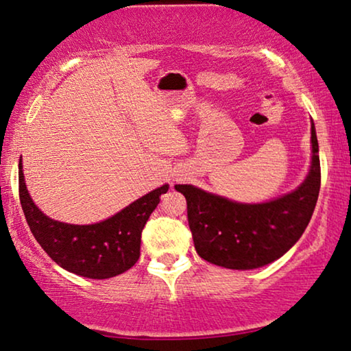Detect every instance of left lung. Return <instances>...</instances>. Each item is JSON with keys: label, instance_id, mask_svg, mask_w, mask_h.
Wrapping results in <instances>:
<instances>
[{"label": "left lung", "instance_id": "obj_1", "mask_svg": "<svg viewBox=\"0 0 351 351\" xmlns=\"http://www.w3.org/2000/svg\"><path fill=\"white\" fill-rule=\"evenodd\" d=\"M309 174L292 193L262 204H241L193 185H176L186 199L194 247L204 261L230 269L268 265L292 247L309 224L320 191V158L311 122Z\"/></svg>", "mask_w": 351, "mask_h": 351}]
</instances>
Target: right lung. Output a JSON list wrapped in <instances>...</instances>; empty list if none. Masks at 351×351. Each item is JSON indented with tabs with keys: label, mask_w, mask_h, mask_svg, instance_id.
Masks as SVG:
<instances>
[{
	"label": "right lung",
	"mask_w": 351,
	"mask_h": 351,
	"mask_svg": "<svg viewBox=\"0 0 351 351\" xmlns=\"http://www.w3.org/2000/svg\"><path fill=\"white\" fill-rule=\"evenodd\" d=\"M168 190L169 185L160 186L100 223L67 224L48 218L32 202L25 185L21 157L19 163L21 208L37 243L59 267L89 279L117 276L138 262L141 232L160 196Z\"/></svg>",
	"instance_id": "add662e5"
}]
</instances>
